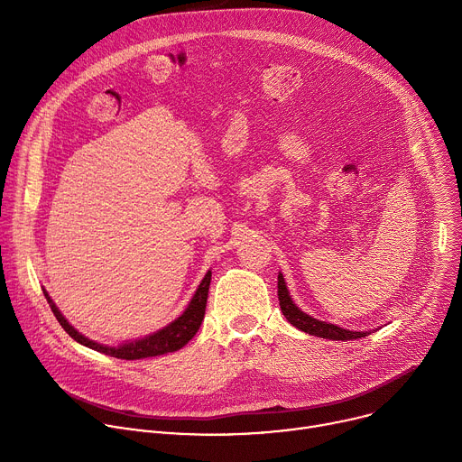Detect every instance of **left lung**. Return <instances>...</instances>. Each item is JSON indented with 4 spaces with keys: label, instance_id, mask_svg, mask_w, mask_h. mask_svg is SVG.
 Returning a JSON list of instances; mask_svg holds the SVG:
<instances>
[{
    "label": "left lung",
    "instance_id": "obj_1",
    "mask_svg": "<svg viewBox=\"0 0 462 462\" xmlns=\"http://www.w3.org/2000/svg\"><path fill=\"white\" fill-rule=\"evenodd\" d=\"M278 298H280V307H282L283 316L294 327H298L300 331H303L307 335L319 337V338H325V340H342V342L356 340V338H364V337L371 335V331H349V328L338 327V325L328 323V321L316 319V318L309 316L307 312H303L292 301V298L289 294V289H287V283H285V278H283L282 273L278 274Z\"/></svg>",
    "mask_w": 462,
    "mask_h": 462
}]
</instances>
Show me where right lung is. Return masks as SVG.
<instances>
[{"mask_svg": "<svg viewBox=\"0 0 462 462\" xmlns=\"http://www.w3.org/2000/svg\"><path fill=\"white\" fill-rule=\"evenodd\" d=\"M210 280H212V271L207 273L201 285L197 287V291H195L193 298L189 300L188 307L184 309V312L179 318H175L171 323L159 328L157 333H152L144 338L129 340V342L120 344V346H106V344H100V342H95V340L84 337L82 333L77 331V328L68 319H65V316L60 312V309L51 300V296L45 289H43V296H45L52 314L56 316V319L63 327V331L68 333L73 340H77L79 344H82V346H86L93 351H98V353H104V355H109V356H115V358L139 360V358H150V356H159V355L179 351L180 347H184L195 337V333L199 331V327H201L203 318H205Z\"/></svg>", "mask_w": 462, "mask_h": 462, "instance_id": "right-lung-1", "label": "right lung"}]
</instances>
